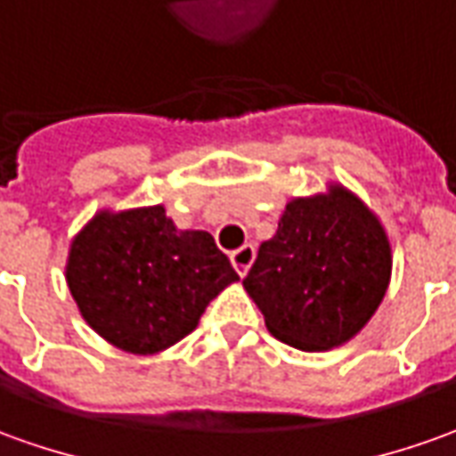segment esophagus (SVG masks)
<instances>
[{"mask_svg":"<svg viewBox=\"0 0 456 456\" xmlns=\"http://www.w3.org/2000/svg\"><path fill=\"white\" fill-rule=\"evenodd\" d=\"M254 254H256L254 244H244V247H240V249H234V252H232V265H234V269L240 272L241 277L247 274V269L252 267Z\"/></svg>","mask_w":456,"mask_h":456,"instance_id":"obj_1","label":"esophagus"}]
</instances>
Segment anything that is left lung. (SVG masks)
Returning a JSON list of instances; mask_svg holds the SVG:
<instances>
[{"label": "left lung", "mask_w": 456, "mask_h": 456, "mask_svg": "<svg viewBox=\"0 0 456 456\" xmlns=\"http://www.w3.org/2000/svg\"><path fill=\"white\" fill-rule=\"evenodd\" d=\"M389 274L392 249L379 219L352 191L332 187L287 204L244 289L280 342L324 352L370 322Z\"/></svg>", "instance_id": "obj_1"}]
</instances>
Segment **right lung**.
<instances>
[{"mask_svg": "<svg viewBox=\"0 0 456 456\" xmlns=\"http://www.w3.org/2000/svg\"><path fill=\"white\" fill-rule=\"evenodd\" d=\"M240 280L209 232H182L162 204L99 212L72 241L67 284L86 324L132 354L184 339Z\"/></svg>", "mask_w": 456, "mask_h": 456, "instance_id": "obj_1", "label": "right lung"}]
</instances>
